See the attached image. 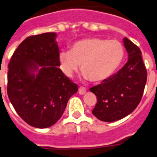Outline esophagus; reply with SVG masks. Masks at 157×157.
I'll return each instance as SVG.
<instances>
[{"label": "esophagus", "instance_id": "1", "mask_svg": "<svg viewBox=\"0 0 157 157\" xmlns=\"http://www.w3.org/2000/svg\"><path fill=\"white\" fill-rule=\"evenodd\" d=\"M78 92L80 95H84V94L86 92V88H84V87H80V88H79Z\"/></svg>", "mask_w": 157, "mask_h": 157}]
</instances>
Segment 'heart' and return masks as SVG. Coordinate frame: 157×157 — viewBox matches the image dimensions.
<instances>
[{
  "label": "heart",
  "mask_w": 157,
  "mask_h": 157,
  "mask_svg": "<svg viewBox=\"0 0 157 157\" xmlns=\"http://www.w3.org/2000/svg\"><path fill=\"white\" fill-rule=\"evenodd\" d=\"M123 58V47L118 41L99 38L77 41L70 50H63L58 57L61 69L67 77H72L80 65L84 78L95 83L110 78Z\"/></svg>",
  "instance_id": "b5f03b06"
}]
</instances>
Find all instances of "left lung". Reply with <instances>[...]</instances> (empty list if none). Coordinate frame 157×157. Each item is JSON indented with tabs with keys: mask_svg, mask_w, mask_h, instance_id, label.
Segmentation results:
<instances>
[{
	"mask_svg": "<svg viewBox=\"0 0 157 157\" xmlns=\"http://www.w3.org/2000/svg\"><path fill=\"white\" fill-rule=\"evenodd\" d=\"M128 61L118 73L90 88L97 97L92 114L103 122H114L133 112L142 98L147 71L141 51L127 38L123 39Z\"/></svg>",
	"mask_w": 157,
	"mask_h": 157,
	"instance_id": "1",
	"label": "left lung"
}]
</instances>
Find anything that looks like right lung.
I'll list each match as a JSON object with an SVG mask.
<instances>
[{
  "label": "right lung",
  "instance_id": "add662e5",
  "mask_svg": "<svg viewBox=\"0 0 157 157\" xmlns=\"http://www.w3.org/2000/svg\"><path fill=\"white\" fill-rule=\"evenodd\" d=\"M54 32L31 35L17 47L9 63L7 93L22 119L36 128L58 122L77 84L61 69Z\"/></svg>",
  "mask_w": 157,
  "mask_h": 157
}]
</instances>
